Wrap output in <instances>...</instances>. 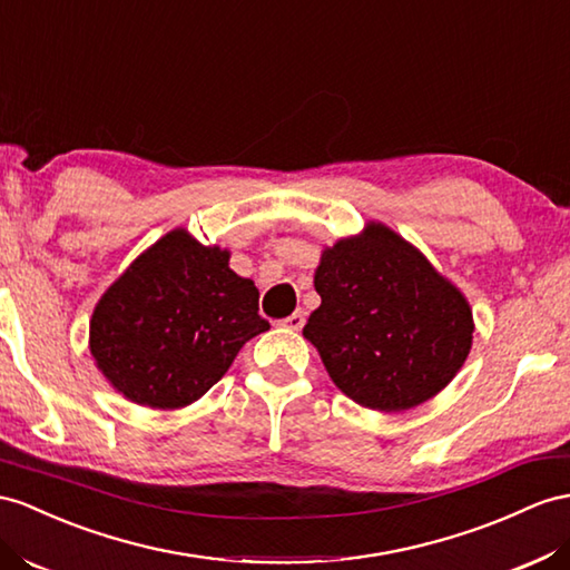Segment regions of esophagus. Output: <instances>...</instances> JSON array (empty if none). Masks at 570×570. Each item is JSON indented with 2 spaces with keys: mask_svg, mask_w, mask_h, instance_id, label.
I'll return each mask as SVG.
<instances>
[{
  "mask_svg": "<svg viewBox=\"0 0 570 570\" xmlns=\"http://www.w3.org/2000/svg\"><path fill=\"white\" fill-rule=\"evenodd\" d=\"M303 325H305V313H303V311H296L294 315H288V317L284 320V327L294 330V332H298Z\"/></svg>",
  "mask_w": 570,
  "mask_h": 570,
  "instance_id": "34e87169",
  "label": "esophagus"
}]
</instances>
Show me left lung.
<instances>
[{
  "label": "left lung",
  "mask_w": 570,
  "mask_h": 570,
  "mask_svg": "<svg viewBox=\"0 0 570 570\" xmlns=\"http://www.w3.org/2000/svg\"><path fill=\"white\" fill-rule=\"evenodd\" d=\"M303 327L348 400L406 412L448 387L472 348L470 301L426 255L381 222L325 247Z\"/></svg>",
  "instance_id": "1"
}]
</instances>
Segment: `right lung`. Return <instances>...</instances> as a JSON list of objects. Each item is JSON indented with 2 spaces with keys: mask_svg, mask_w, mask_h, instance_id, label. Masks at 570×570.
<instances>
[{
  "mask_svg": "<svg viewBox=\"0 0 570 570\" xmlns=\"http://www.w3.org/2000/svg\"><path fill=\"white\" fill-rule=\"evenodd\" d=\"M230 250L173 228L96 303L89 348L122 397L183 410L224 377L245 342L267 332L253 279L228 267Z\"/></svg>",
  "mask_w": 570,
  "mask_h": 570,
  "instance_id": "right-lung-1",
  "label": "right lung"
}]
</instances>
